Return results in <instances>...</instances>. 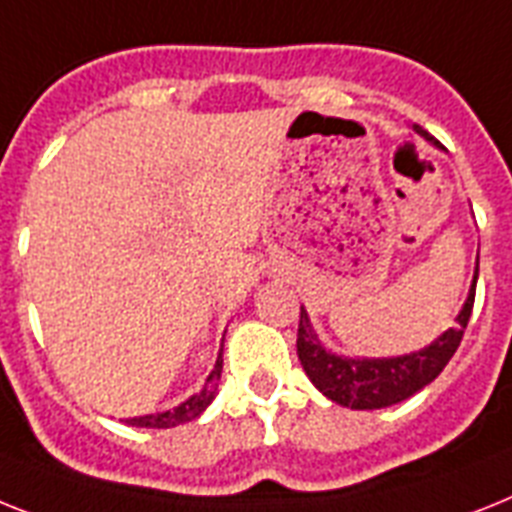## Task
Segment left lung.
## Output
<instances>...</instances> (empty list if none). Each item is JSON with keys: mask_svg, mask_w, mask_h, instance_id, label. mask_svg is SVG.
Here are the masks:
<instances>
[{"mask_svg": "<svg viewBox=\"0 0 512 512\" xmlns=\"http://www.w3.org/2000/svg\"><path fill=\"white\" fill-rule=\"evenodd\" d=\"M413 130L432 146H439V141H434L424 128L413 125ZM476 280H479V256H476L474 280L468 287L466 303L455 316V327L442 332L437 340L424 345L421 350H413L405 356L366 358L335 353L319 340L314 324H311V316L301 306L298 358H301L306 377L314 382V387L322 392L324 398L342 405V408H350V411H377V408L403 403L418 390H424L426 384H432L442 374L447 361L455 356V350L463 340V329L468 327V319H471Z\"/></svg>", "mask_w": 512, "mask_h": 512, "instance_id": "8db88e82", "label": "left lung"}]
</instances>
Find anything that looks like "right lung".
Masks as SVG:
<instances>
[{
  "mask_svg": "<svg viewBox=\"0 0 512 512\" xmlns=\"http://www.w3.org/2000/svg\"><path fill=\"white\" fill-rule=\"evenodd\" d=\"M219 377H222V348H219L217 363H214V369L209 371V377H206L204 387H201L198 392H193V395H190L185 403H180L177 408H172V411L128 418L125 424L143 426V429H170V426H180V424H185V421H193V418H198L201 413L206 411V408H209L211 400H214V395H217Z\"/></svg>",
  "mask_w": 512,
  "mask_h": 512,
  "instance_id": "1",
  "label": "right lung"
}]
</instances>
